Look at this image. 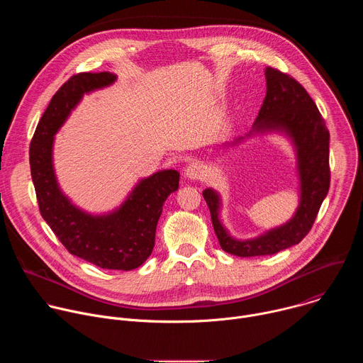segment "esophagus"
<instances>
[{"mask_svg": "<svg viewBox=\"0 0 363 363\" xmlns=\"http://www.w3.org/2000/svg\"><path fill=\"white\" fill-rule=\"evenodd\" d=\"M185 177L191 181H202L206 177V168L199 162H191L185 168Z\"/></svg>", "mask_w": 363, "mask_h": 363, "instance_id": "obj_1", "label": "esophagus"}]
</instances>
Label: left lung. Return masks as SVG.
<instances>
[{
	"mask_svg": "<svg viewBox=\"0 0 363 363\" xmlns=\"http://www.w3.org/2000/svg\"><path fill=\"white\" fill-rule=\"evenodd\" d=\"M266 97L258 116L245 136L225 142L224 147L237 146L252 136L281 135L293 146L298 179V205L293 217L254 238L240 240L224 227L220 214L223 199L218 191H202L208 203L214 231L225 252L238 257L272 255L298 244L312 228L330 185L329 130L313 99L293 77L266 67Z\"/></svg>",
	"mask_w": 363,
	"mask_h": 363,
	"instance_id": "1",
	"label": "left lung"
}]
</instances>
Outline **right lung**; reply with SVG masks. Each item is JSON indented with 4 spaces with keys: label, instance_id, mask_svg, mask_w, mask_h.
I'll return each mask as SVG.
<instances>
[{
    "label": "right lung",
    "instance_id": "obj_1",
    "mask_svg": "<svg viewBox=\"0 0 363 363\" xmlns=\"http://www.w3.org/2000/svg\"><path fill=\"white\" fill-rule=\"evenodd\" d=\"M109 72L80 73L50 100L30 145L31 178L44 221L76 257L108 270L129 272L152 254L158 220L168 195L179 186V172L162 169L142 178L116 208L91 214L62 191L53 162L55 136L84 94L112 86Z\"/></svg>",
    "mask_w": 363,
    "mask_h": 363
}]
</instances>
